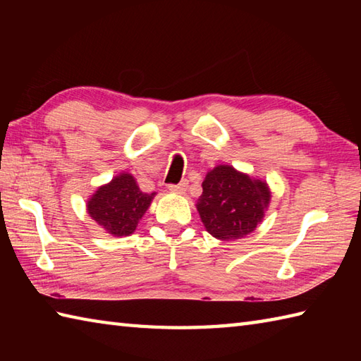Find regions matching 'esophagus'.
Wrapping results in <instances>:
<instances>
[{"label":"esophagus","instance_id":"1","mask_svg":"<svg viewBox=\"0 0 361 361\" xmlns=\"http://www.w3.org/2000/svg\"><path fill=\"white\" fill-rule=\"evenodd\" d=\"M186 189H188V181L186 180H183L181 183H178V185L169 186V190H171V192H175V194H185Z\"/></svg>","mask_w":361,"mask_h":361}]
</instances>
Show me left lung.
<instances>
[{
  "label": "left lung",
  "instance_id": "1",
  "mask_svg": "<svg viewBox=\"0 0 361 361\" xmlns=\"http://www.w3.org/2000/svg\"><path fill=\"white\" fill-rule=\"evenodd\" d=\"M195 208L203 225L219 240H235L251 234L271 202L268 183L233 166L219 164L206 173Z\"/></svg>",
  "mask_w": 361,
  "mask_h": 361
}]
</instances>
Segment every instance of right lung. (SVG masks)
Here are the masks:
<instances>
[{"instance_id":"obj_1","label":"right lung","mask_w":361,"mask_h":361,"mask_svg":"<svg viewBox=\"0 0 361 361\" xmlns=\"http://www.w3.org/2000/svg\"><path fill=\"white\" fill-rule=\"evenodd\" d=\"M157 192H142L132 173L121 172L88 198L87 212L106 234L127 237L136 231Z\"/></svg>"}]
</instances>
